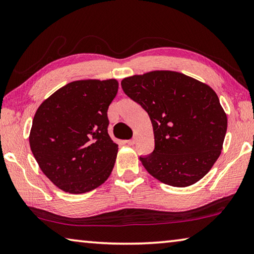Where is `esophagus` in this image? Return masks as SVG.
Segmentation results:
<instances>
[{
	"mask_svg": "<svg viewBox=\"0 0 254 254\" xmlns=\"http://www.w3.org/2000/svg\"><path fill=\"white\" fill-rule=\"evenodd\" d=\"M127 143L128 145H133V144L135 143V137H133V139L127 140Z\"/></svg>",
	"mask_w": 254,
	"mask_h": 254,
	"instance_id": "obj_1",
	"label": "esophagus"
}]
</instances>
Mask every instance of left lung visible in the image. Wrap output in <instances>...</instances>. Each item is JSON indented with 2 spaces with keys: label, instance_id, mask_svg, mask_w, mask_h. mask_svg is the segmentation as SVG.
<instances>
[{
  "label": "left lung",
  "instance_id": "1",
  "mask_svg": "<svg viewBox=\"0 0 254 254\" xmlns=\"http://www.w3.org/2000/svg\"><path fill=\"white\" fill-rule=\"evenodd\" d=\"M121 85L151 120L154 150L140 157L148 173L174 187L190 186L203 178L220 157L227 128L216 93L170 70L127 77Z\"/></svg>",
  "mask_w": 254,
  "mask_h": 254
}]
</instances>
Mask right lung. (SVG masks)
<instances>
[{"instance_id":"add662e5","label":"right lung","mask_w":254,"mask_h":254,"mask_svg":"<svg viewBox=\"0 0 254 254\" xmlns=\"http://www.w3.org/2000/svg\"><path fill=\"white\" fill-rule=\"evenodd\" d=\"M117 79L75 80L41 103L29 142L50 182L69 194H84L113 170L118 144L107 133V110L117 96Z\"/></svg>"}]
</instances>
